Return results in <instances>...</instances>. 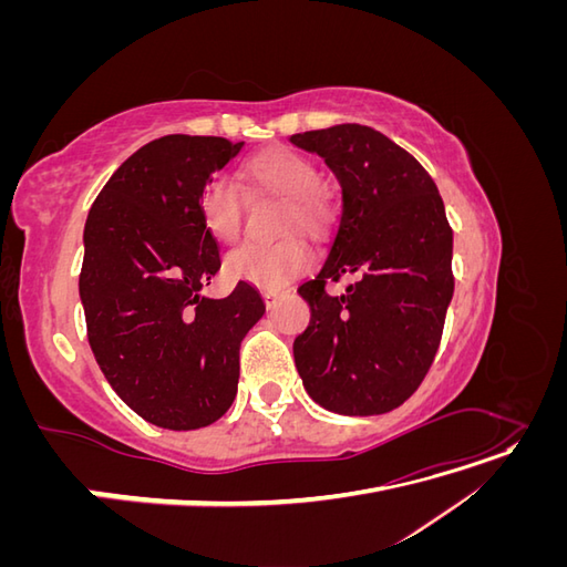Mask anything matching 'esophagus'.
<instances>
[{"mask_svg":"<svg viewBox=\"0 0 567 567\" xmlns=\"http://www.w3.org/2000/svg\"><path fill=\"white\" fill-rule=\"evenodd\" d=\"M262 298H265L267 307H271L274 302H277V298H279V290H262Z\"/></svg>","mask_w":567,"mask_h":567,"instance_id":"34e87169","label":"esophagus"}]
</instances>
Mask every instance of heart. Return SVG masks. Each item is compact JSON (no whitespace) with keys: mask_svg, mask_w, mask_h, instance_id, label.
Here are the masks:
<instances>
[{"mask_svg":"<svg viewBox=\"0 0 567 567\" xmlns=\"http://www.w3.org/2000/svg\"><path fill=\"white\" fill-rule=\"evenodd\" d=\"M244 179L262 194L286 200L284 231L300 229L302 234H319L326 203L321 196V175L300 153L288 148H269L257 153L244 165ZM198 213L205 229L217 241L231 244L241 231L244 198L238 188L225 177H213L203 184L198 196ZM310 250L298 238H284L279 244H244L234 248L225 271L234 281H246L257 288H281L290 279L310 269Z\"/></svg>","mask_w":567,"mask_h":567,"instance_id":"1","label":"heart"}]
</instances>
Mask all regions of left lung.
<instances>
[{
    "mask_svg": "<svg viewBox=\"0 0 567 567\" xmlns=\"http://www.w3.org/2000/svg\"><path fill=\"white\" fill-rule=\"evenodd\" d=\"M323 158L342 192L323 267L298 293L312 310L293 357L310 398L346 416L398 409L431 369L454 296L452 227L423 165L367 125L290 136ZM358 279L329 297L324 281Z\"/></svg>",
    "mask_w": 567,
    "mask_h": 567,
    "instance_id": "1",
    "label": "left lung"
}]
</instances>
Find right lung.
Returning a JSON list of instances; mask_svg holds the SVG:
<instances>
[{
	"instance_id": "1",
	"label": "right lung",
	"mask_w": 567,
	"mask_h": 567,
	"mask_svg": "<svg viewBox=\"0 0 567 567\" xmlns=\"http://www.w3.org/2000/svg\"><path fill=\"white\" fill-rule=\"evenodd\" d=\"M244 142L167 134L120 165L84 225L80 300L99 369L132 411L167 431L227 414L241 340L265 315L238 281L227 298L200 290L219 271L198 196Z\"/></svg>"
}]
</instances>
